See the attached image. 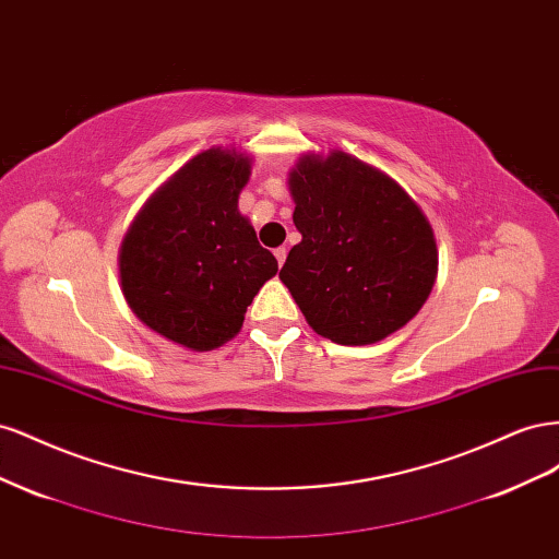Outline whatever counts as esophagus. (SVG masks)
Segmentation results:
<instances>
[{"label":"esophagus","mask_w":559,"mask_h":559,"mask_svg":"<svg viewBox=\"0 0 559 559\" xmlns=\"http://www.w3.org/2000/svg\"><path fill=\"white\" fill-rule=\"evenodd\" d=\"M275 259H277V265L282 267L284 261H286V247H277V249H275Z\"/></svg>","instance_id":"esophagus-1"}]
</instances>
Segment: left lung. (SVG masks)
I'll list each match as a JSON object with an SVG mask.
<instances>
[{"instance_id":"8db88e82","label":"left lung","mask_w":559,"mask_h":559,"mask_svg":"<svg viewBox=\"0 0 559 559\" xmlns=\"http://www.w3.org/2000/svg\"><path fill=\"white\" fill-rule=\"evenodd\" d=\"M300 242L280 280L308 324L337 345L399 331L429 298L431 226L396 181L354 156H302L289 177Z\"/></svg>"}]
</instances>
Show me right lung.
<instances>
[{
	"label": "right lung",
	"mask_w": 559,
	"mask_h": 559,
	"mask_svg": "<svg viewBox=\"0 0 559 559\" xmlns=\"http://www.w3.org/2000/svg\"><path fill=\"white\" fill-rule=\"evenodd\" d=\"M249 160L210 148L154 193L121 245L128 306L148 329L207 352L242 329L277 261L238 212Z\"/></svg>",
	"instance_id": "right-lung-1"
}]
</instances>
